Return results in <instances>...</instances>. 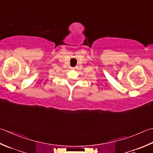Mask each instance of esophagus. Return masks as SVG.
<instances>
[{"mask_svg": "<svg viewBox=\"0 0 153 153\" xmlns=\"http://www.w3.org/2000/svg\"><path fill=\"white\" fill-rule=\"evenodd\" d=\"M71 68H72V69H74V70H76V67H72Z\"/></svg>", "mask_w": 153, "mask_h": 153, "instance_id": "esophagus-1", "label": "esophagus"}]
</instances>
